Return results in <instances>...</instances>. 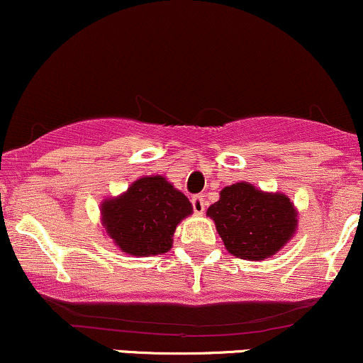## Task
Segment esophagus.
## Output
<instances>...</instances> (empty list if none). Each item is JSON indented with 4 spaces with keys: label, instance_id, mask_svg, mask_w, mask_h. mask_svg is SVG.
Listing matches in <instances>:
<instances>
[{
    "label": "esophagus",
    "instance_id": "34e87169",
    "mask_svg": "<svg viewBox=\"0 0 363 363\" xmlns=\"http://www.w3.org/2000/svg\"><path fill=\"white\" fill-rule=\"evenodd\" d=\"M191 203H193V208H194V213L196 215H203V213H205L206 203H205V198H203V196H194V198L191 199Z\"/></svg>",
    "mask_w": 363,
    "mask_h": 363
}]
</instances>
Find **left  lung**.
<instances>
[{
    "label": "left lung",
    "instance_id": "1",
    "mask_svg": "<svg viewBox=\"0 0 363 363\" xmlns=\"http://www.w3.org/2000/svg\"><path fill=\"white\" fill-rule=\"evenodd\" d=\"M225 249L249 261L272 257L297 232L298 211L283 193H266L249 182H235L220 191L208 208Z\"/></svg>",
    "mask_w": 363,
    "mask_h": 363
}]
</instances>
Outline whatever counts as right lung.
<instances>
[{"label":"right lung","mask_w":363,"mask_h":363,"mask_svg":"<svg viewBox=\"0 0 363 363\" xmlns=\"http://www.w3.org/2000/svg\"><path fill=\"white\" fill-rule=\"evenodd\" d=\"M193 205L164 176L136 179L124 193L101 203V223L124 254L136 257L169 252L177 225Z\"/></svg>","instance_id":"add662e5"}]
</instances>
